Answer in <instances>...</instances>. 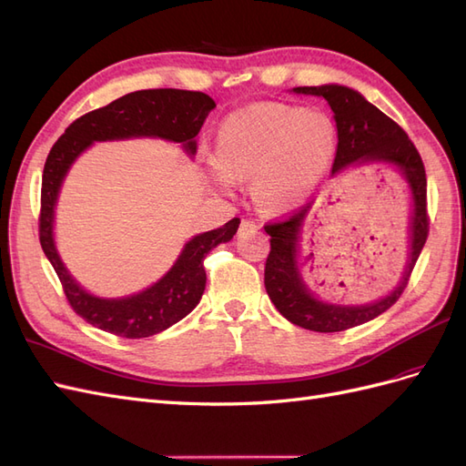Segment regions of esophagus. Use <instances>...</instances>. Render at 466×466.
<instances>
[{
  "label": "esophagus",
  "mask_w": 466,
  "mask_h": 466,
  "mask_svg": "<svg viewBox=\"0 0 466 466\" xmlns=\"http://www.w3.org/2000/svg\"><path fill=\"white\" fill-rule=\"evenodd\" d=\"M256 230H259V224L258 222H254V220H242V224H240V232H256Z\"/></svg>",
  "instance_id": "obj_1"
}]
</instances>
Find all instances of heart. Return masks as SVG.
Wrapping results in <instances>:
<instances>
[{
  "instance_id": "b5f03b06",
  "label": "heart",
  "mask_w": 466,
  "mask_h": 466,
  "mask_svg": "<svg viewBox=\"0 0 466 466\" xmlns=\"http://www.w3.org/2000/svg\"><path fill=\"white\" fill-rule=\"evenodd\" d=\"M336 150L338 127L329 115L254 103L224 118L217 156L205 157V169L222 189L254 179L258 203L269 212H287L320 187Z\"/></svg>"
}]
</instances>
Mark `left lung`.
Returning a JSON list of instances; mask_svg holds the SVG:
<instances>
[{
  "label": "left lung",
  "mask_w": 466,
  "mask_h": 466,
  "mask_svg": "<svg viewBox=\"0 0 466 466\" xmlns=\"http://www.w3.org/2000/svg\"><path fill=\"white\" fill-rule=\"evenodd\" d=\"M297 96L324 97L334 113L338 127V150L331 177L343 174L350 167L370 164L390 166L402 176L410 195L408 218V251L406 263L396 285L387 295L365 304H341L316 297L307 285L300 268V234L307 222L314 201L297 210L283 222L263 226L271 236V251L265 261V290L290 324L312 331H343L361 326L387 312L402 295L408 285L411 269L428 240V179L416 146L410 142L406 132L398 127L373 103H369L361 93L338 86L324 84L316 87H292Z\"/></svg>",
  "instance_id": "obj_1"
}]
</instances>
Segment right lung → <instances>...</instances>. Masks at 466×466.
Instances as JSON below:
<instances>
[{
	"mask_svg": "<svg viewBox=\"0 0 466 466\" xmlns=\"http://www.w3.org/2000/svg\"><path fill=\"white\" fill-rule=\"evenodd\" d=\"M217 107L207 93L185 89H142L109 103L107 107L79 116L52 146L43 171L41 246L55 268L72 309L86 322L109 334L138 339L150 338L183 320L201 300L207 273L203 261L212 248L230 242L240 218L222 228L193 236L169 271L135 295L105 299L91 295L66 268L55 242V215L62 183L76 159L96 142L159 138L181 144L191 159L197 154V135L208 113Z\"/></svg>",
	"mask_w": 466,
	"mask_h": 466,
	"instance_id": "1",
	"label": "right lung"
}]
</instances>
